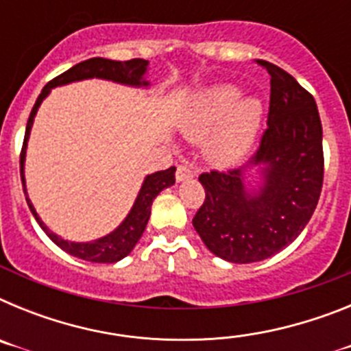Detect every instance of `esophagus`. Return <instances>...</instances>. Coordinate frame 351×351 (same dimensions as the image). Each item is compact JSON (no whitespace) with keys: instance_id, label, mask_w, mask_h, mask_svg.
I'll use <instances>...</instances> for the list:
<instances>
[{"instance_id":"obj_1","label":"esophagus","mask_w":351,"mask_h":351,"mask_svg":"<svg viewBox=\"0 0 351 351\" xmlns=\"http://www.w3.org/2000/svg\"><path fill=\"white\" fill-rule=\"evenodd\" d=\"M191 178H193V169H191L188 163H181V165L178 167V172H176V179H178V182L188 181V179Z\"/></svg>"}]
</instances>
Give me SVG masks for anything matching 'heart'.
Instances as JSON below:
<instances>
[{
    "instance_id": "b5f03b06",
    "label": "heart",
    "mask_w": 351,
    "mask_h": 351,
    "mask_svg": "<svg viewBox=\"0 0 351 351\" xmlns=\"http://www.w3.org/2000/svg\"><path fill=\"white\" fill-rule=\"evenodd\" d=\"M243 98L235 84H218L204 89L195 98L186 117L182 133L190 141L206 142L207 160L216 167H228L251 147L262 123L263 107L258 98Z\"/></svg>"
}]
</instances>
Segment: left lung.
I'll return each mask as SVG.
<instances>
[{
	"label": "left lung",
	"instance_id": "8db88e82",
	"mask_svg": "<svg viewBox=\"0 0 351 351\" xmlns=\"http://www.w3.org/2000/svg\"><path fill=\"white\" fill-rule=\"evenodd\" d=\"M271 75L267 130L246 165L210 170L198 181L206 200L193 226L210 253L232 263L260 262L299 237L324 184L322 121L316 101L283 68L258 61ZM258 169L256 191L245 188Z\"/></svg>",
	"mask_w": 351,
	"mask_h": 351
}]
</instances>
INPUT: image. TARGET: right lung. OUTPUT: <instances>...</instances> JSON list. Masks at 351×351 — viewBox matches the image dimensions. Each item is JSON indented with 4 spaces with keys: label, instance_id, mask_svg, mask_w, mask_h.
Returning <instances> with one entry per match:
<instances>
[{
    "label": "right lung",
    "instance_id": "1",
    "mask_svg": "<svg viewBox=\"0 0 351 351\" xmlns=\"http://www.w3.org/2000/svg\"><path fill=\"white\" fill-rule=\"evenodd\" d=\"M147 66L149 61L145 60L112 61L105 60V58H91V60L82 61V63L71 66L70 70H66L64 73H61V75H58L56 79H52L51 82L42 89L40 96L36 98V104L33 105L29 119H27L26 135H24L23 151H21V179H23V190L24 195H26L27 206H29V210L33 213V216H35V219L38 221V225L42 226V230L49 235V239H51L52 243L58 244L63 251H66L68 255L82 258L86 260V262L114 263L119 262L121 258H125L126 255L132 253L135 244L138 243V239L144 234L145 225H147L149 216H151L153 200L158 197V193H160L161 190H165V188H169V186H172L173 182H176V167L154 172L144 179L132 210H130L128 216L123 219V223L117 226L116 230L107 234L105 237L96 239V241H89V243H70V241H64L60 235H56L54 232L49 230L47 226H45V223H43L42 219H40L38 214H36L29 197H27L26 179H24V161H26V147L27 141H29L31 126H33V121H35L36 110H38V107L42 105V101L45 100V96L51 93L52 88L64 86V84L70 82H79V80L86 79H105L112 80V82L117 84H125V86H133V88H147L149 82L144 79L145 73H147Z\"/></svg>",
    "mask_w": 351,
    "mask_h": 351
}]
</instances>
